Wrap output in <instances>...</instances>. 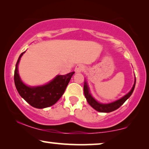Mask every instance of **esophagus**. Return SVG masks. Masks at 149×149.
<instances>
[{"instance_id":"34e87169","label":"esophagus","mask_w":149,"mask_h":149,"mask_svg":"<svg viewBox=\"0 0 149 149\" xmlns=\"http://www.w3.org/2000/svg\"><path fill=\"white\" fill-rule=\"evenodd\" d=\"M85 70V66L82 64H78L75 67L74 71L76 72H81Z\"/></svg>"}]
</instances>
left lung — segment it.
I'll return each mask as SVG.
<instances>
[{"label":"left lung","mask_w":149,"mask_h":149,"mask_svg":"<svg viewBox=\"0 0 149 149\" xmlns=\"http://www.w3.org/2000/svg\"><path fill=\"white\" fill-rule=\"evenodd\" d=\"M135 85L136 79L135 81H134L133 87H132L131 91H130L127 94H126L125 96L121 97V99L109 104H102L95 100L92 97V95H91L90 92H89L88 85H87V81H85L84 82V86H83V90H84V94L87 99V102L89 104V105H90L91 107L93 108L95 110H96L97 111L101 112V113H110V112L114 111H115V110L119 109V108L121 107V106L123 104L130 96H131V95L132 94V93H133L134 91V89L135 88Z\"/></svg>","instance_id":"obj_1"}]
</instances>
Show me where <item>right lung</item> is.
I'll return each instance as SVG.
<instances>
[{
  "label": "right lung",
  "instance_id": "1",
  "mask_svg": "<svg viewBox=\"0 0 149 149\" xmlns=\"http://www.w3.org/2000/svg\"><path fill=\"white\" fill-rule=\"evenodd\" d=\"M24 53H22L18 58L14 72V82L18 93L29 104L36 109H44L54 105L64 93L74 72L58 75L47 84L42 86H27L20 79L17 68L20 58Z\"/></svg>",
  "mask_w": 149,
  "mask_h": 149
}]
</instances>
